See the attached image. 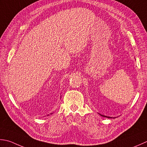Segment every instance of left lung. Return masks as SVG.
Wrapping results in <instances>:
<instances>
[{"mask_svg": "<svg viewBox=\"0 0 147 147\" xmlns=\"http://www.w3.org/2000/svg\"><path fill=\"white\" fill-rule=\"evenodd\" d=\"M100 116H102V117H106V118H110V117H107V116H105V115H100V114H99Z\"/></svg>", "mask_w": 147, "mask_h": 147, "instance_id": "left-lung-1", "label": "left lung"}]
</instances>
